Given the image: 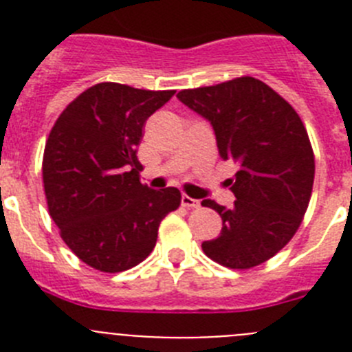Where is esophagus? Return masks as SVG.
Instances as JSON below:
<instances>
[{"label":"esophagus","instance_id":"obj_1","mask_svg":"<svg viewBox=\"0 0 352 352\" xmlns=\"http://www.w3.org/2000/svg\"><path fill=\"white\" fill-rule=\"evenodd\" d=\"M182 204L185 208H199L201 206V201H197V199L190 197V195H182Z\"/></svg>","mask_w":352,"mask_h":352}]
</instances>
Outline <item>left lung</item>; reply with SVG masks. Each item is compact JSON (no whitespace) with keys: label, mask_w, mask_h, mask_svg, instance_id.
<instances>
[{"label":"left lung","mask_w":352,"mask_h":352,"mask_svg":"<svg viewBox=\"0 0 352 352\" xmlns=\"http://www.w3.org/2000/svg\"><path fill=\"white\" fill-rule=\"evenodd\" d=\"M176 96L210 121L220 157L239 167L229 179L234 208L203 201L222 217V232L204 241V254L231 270L266 263L291 241L312 195L316 162L303 121L275 89L248 76Z\"/></svg>","instance_id":"1"}]
</instances>
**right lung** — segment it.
Instances as JSON below:
<instances>
[{"label": "right lung", "instance_id": "add662e5", "mask_svg": "<svg viewBox=\"0 0 352 352\" xmlns=\"http://www.w3.org/2000/svg\"><path fill=\"white\" fill-rule=\"evenodd\" d=\"M174 95L100 82L56 120L43 149L49 214L82 263L105 273L138 266L155 248L158 226L182 194L142 185L138 146L142 126Z\"/></svg>", "mask_w": 352, "mask_h": 352}]
</instances>
